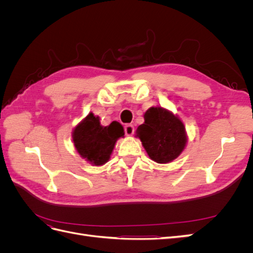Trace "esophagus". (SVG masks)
Wrapping results in <instances>:
<instances>
[{
    "mask_svg": "<svg viewBox=\"0 0 253 253\" xmlns=\"http://www.w3.org/2000/svg\"><path fill=\"white\" fill-rule=\"evenodd\" d=\"M125 133L126 136H132L134 134V126L132 125H126L125 126Z\"/></svg>",
    "mask_w": 253,
    "mask_h": 253,
    "instance_id": "obj_1",
    "label": "esophagus"
}]
</instances>
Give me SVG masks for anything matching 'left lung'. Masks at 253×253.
Returning a JSON list of instances; mask_svg holds the SVG:
<instances>
[{
	"instance_id": "obj_1",
	"label": "left lung",
	"mask_w": 253,
	"mask_h": 253,
	"mask_svg": "<svg viewBox=\"0 0 253 253\" xmlns=\"http://www.w3.org/2000/svg\"><path fill=\"white\" fill-rule=\"evenodd\" d=\"M150 158L168 164L179 156L187 143L185 126L178 117L163 108H151L144 114V124L136 129Z\"/></svg>"
}]
</instances>
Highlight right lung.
<instances>
[{
	"instance_id": "right-lung-1",
	"label": "right lung",
	"mask_w": 253,
	"mask_h": 253,
	"mask_svg": "<svg viewBox=\"0 0 253 253\" xmlns=\"http://www.w3.org/2000/svg\"><path fill=\"white\" fill-rule=\"evenodd\" d=\"M124 136V127L119 122L113 121L110 126H102L99 117L90 113L75 127L73 141L81 157L91 165L101 166L110 159L117 139Z\"/></svg>"
}]
</instances>
